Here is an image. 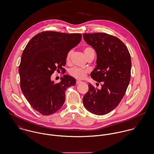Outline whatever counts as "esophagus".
Segmentation results:
<instances>
[{"label": "esophagus", "instance_id": "34e87169", "mask_svg": "<svg viewBox=\"0 0 154 154\" xmlns=\"http://www.w3.org/2000/svg\"><path fill=\"white\" fill-rule=\"evenodd\" d=\"M81 82H81V81H79V80H77V81H76V84H80V83H81Z\"/></svg>", "mask_w": 154, "mask_h": 154}]
</instances>
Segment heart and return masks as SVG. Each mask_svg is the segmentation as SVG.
<instances>
[{
	"mask_svg": "<svg viewBox=\"0 0 154 154\" xmlns=\"http://www.w3.org/2000/svg\"><path fill=\"white\" fill-rule=\"evenodd\" d=\"M92 52H94V50L92 49V48L89 47V46H87L85 47L84 48V53L85 54L86 56L89 55V54ZM73 53V51L70 50L69 51L67 55H66V61L69 62L70 60V56L72 55ZM89 70L87 69H84V68H78V67H73L72 68H71L69 69V73L71 76H72L73 77L78 79H82L85 78L86 74L88 73Z\"/></svg>",
	"mask_w": 154,
	"mask_h": 154,
	"instance_id": "b5f03b06",
	"label": "heart"
}]
</instances>
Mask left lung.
<instances>
[{
	"label": "left lung",
	"instance_id": "8db88e82",
	"mask_svg": "<svg viewBox=\"0 0 154 154\" xmlns=\"http://www.w3.org/2000/svg\"><path fill=\"white\" fill-rule=\"evenodd\" d=\"M84 40L97 53V66L91 76L101 89L89 83L83 103L90 112L103 115L111 112L120 103L129 84L131 70L130 54L118 38L105 33H84Z\"/></svg>",
	"mask_w": 154,
	"mask_h": 154
}]
</instances>
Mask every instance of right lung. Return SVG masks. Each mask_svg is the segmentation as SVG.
Here are the masks:
<instances>
[{
  "instance_id": "add662e5",
  "label": "right lung",
  "mask_w": 154,
  "mask_h": 154,
  "mask_svg": "<svg viewBox=\"0 0 154 154\" xmlns=\"http://www.w3.org/2000/svg\"><path fill=\"white\" fill-rule=\"evenodd\" d=\"M81 39L80 33L46 31L33 37L25 47L19 68L20 88L32 108L42 115L57 112L65 102L66 89L76 84L68 75L55 84L51 75L64 70L68 52Z\"/></svg>"
}]
</instances>
